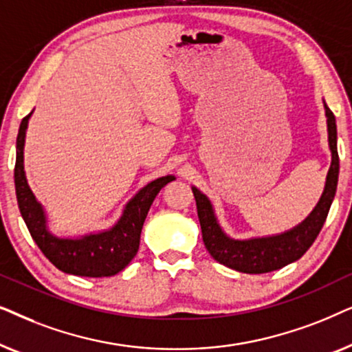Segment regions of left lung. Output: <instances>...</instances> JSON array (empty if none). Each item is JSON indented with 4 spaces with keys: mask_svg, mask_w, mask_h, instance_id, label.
I'll use <instances>...</instances> for the list:
<instances>
[{
    "mask_svg": "<svg viewBox=\"0 0 352 352\" xmlns=\"http://www.w3.org/2000/svg\"><path fill=\"white\" fill-rule=\"evenodd\" d=\"M325 115L331 151V165L329 175H327L325 189L314 211L300 226H296L295 229L266 239H229L221 230L206 195L201 194L197 187H192L197 204V214H199L201 228V237H204L206 250H208L216 261L230 269H235L239 272L264 274L277 271V269L300 259L309 250L311 245L314 243L322 226L325 223L327 214H329L331 201H333L340 171L338 148H336V122L333 112L327 107V104Z\"/></svg>",
    "mask_w": 352,
    "mask_h": 352,
    "instance_id": "1",
    "label": "left lung"
}]
</instances>
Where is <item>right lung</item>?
<instances>
[{
    "label": "right lung",
    "mask_w": 352,
    "mask_h": 352,
    "mask_svg": "<svg viewBox=\"0 0 352 352\" xmlns=\"http://www.w3.org/2000/svg\"><path fill=\"white\" fill-rule=\"evenodd\" d=\"M22 118L17 134L16 168L14 182L19 210L25 221L28 232L35 240L43 254L65 274L81 277H110L123 271L129 261L136 256L141 230L146 221L153 199L162 187L175 179V176H165L152 181L136 194L124 208V213L110 230L100 234L86 235L83 239H57L46 230V218L41 205L32 194L23 171V141L28 118Z\"/></svg>",
    "instance_id": "1"
}]
</instances>
